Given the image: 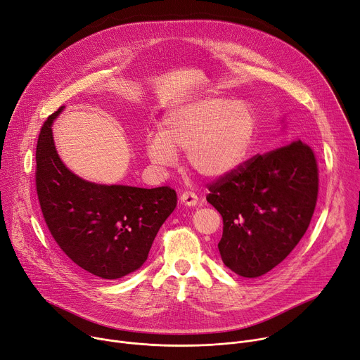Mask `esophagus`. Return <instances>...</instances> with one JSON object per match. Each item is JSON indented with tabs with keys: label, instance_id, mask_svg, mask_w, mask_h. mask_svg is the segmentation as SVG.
<instances>
[{
	"label": "esophagus",
	"instance_id": "1",
	"mask_svg": "<svg viewBox=\"0 0 360 360\" xmlns=\"http://www.w3.org/2000/svg\"><path fill=\"white\" fill-rule=\"evenodd\" d=\"M179 200L184 205H188V207H194L198 204V195L193 193V191H185V193L181 194Z\"/></svg>",
	"mask_w": 360,
	"mask_h": 360
}]
</instances>
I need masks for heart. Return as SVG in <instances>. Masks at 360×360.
<instances>
[{
  "label": "heart",
  "instance_id": "b5f03b06",
  "mask_svg": "<svg viewBox=\"0 0 360 360\" xmlns=\"http://www.w3.org/2000/svg\"><path fill=\"white\" fill-rule=\"evenodd\" d=\"M255 114L249 104L226 97H205L172 108L162 131L148 137L149 158L172 165L186 150L188 166L204 178H219L240 163L253 141Z\"/></svg>",
  "mask_w": 360,
  "mask_h": 360
}]
</instances>
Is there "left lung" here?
I'll list each match as a JSON object with an SVG mask.
<instances>
[{"label":"left lung","instance_id":"1","mask_svg":"<svg viewBox=\"0 0 360 360\" xmlns=\"http://www.w3.org/2000/svg\"><path fill=\"white\" fill-rule=\"evenodd\" d=\"M208 191L207 201L223 217V263L256 278L279 265L305 234L319 197L317 159L294 140L236 166Z\"/></svg>","mask_w":360,"mask_h":360}]
</instances>
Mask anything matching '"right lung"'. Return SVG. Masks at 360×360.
I'll return each instance as SVG.
<instances>
[{
  "label": "right lung",
  "mask_w": 360,
  "mask_h": 360,
  "mask_svg": "<svg viewBox=\"0 0 360 360\" xmlns=\"http://www.w3.org/2000/svg\"><path fill=\"white\" fill-rule=\"evenodd\" d=\"M36 149V191L44 223L60 250L86 272L118 279L148 259L155 237L176 207L171 186L97 185L72 174L55 149L52 122Z\"/></svg>",
  "instance_id": "1"
}]
</instances>
